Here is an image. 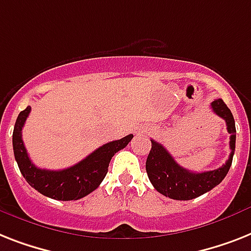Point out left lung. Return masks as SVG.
I'll list each match as a JSON object with an SVG mask.
<instances>
[{"label": "left lung", "mask_w": 251, "mask_h": 251, "mask_svg": "<svg viewBox=\"0 0 251 251\" xmlns=\"http://www.w3.org/2000/svg\"><path fill=\"white\" fill-rule=\"evenodd\" d=\"M210 105L214 113L225 120L226 125H227V131L231 134L229 136L231 154H229L227 162L219 169L210 170V172H189L175 162L172 154L169 153L168 150L162 144L152 139L151 140L152 148L147 157L146 170L154 189L161 195H164L169 199L180 200V201L196 199L203 193L211 191L226 178L228 170L231 168L232 158L235 153V119H233L229 108L226 105L222 99H215Z\"/></svg>", "instance_id": "1"}]
</instances>
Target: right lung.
Segmentation results:
<instances>
[{
    "mask_svg": "<svg viewBox=\"0 0 251 251\" xmlns=\"http://www.w3.org/2000/svg\"><path fill=\"white\" fill-rule=\"evenodd\" d=\"M30 112V107L22 111L16 119L13 132L14 156L18 162L20 173L30 187L42 193L44 196L60 201H72L87 196L94 189L99 187L108 173V166L112 157L122 148H125L132 139V134H129L120 140H113L104 146L99 147L86 158L79 161L63 170H46L38 169L30 161L26 153L22 139V129Z\"/></svg>",
    "mask_w": 251,
    "mask_h": 251,
    "instance_id": "right-lung-1",
    "label": "right lung"
}]
</instances>
